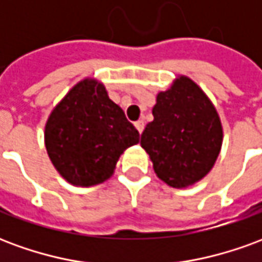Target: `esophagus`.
<instances>
[{
    "label": "esophagus",
    "mask_w": 262,
    "mask_h": 262,
    "mask_svg": "<svg viewBox=\"0 0 262 262\" xmlns=\"http://www.w3.org/2000/svg\"><path fill=\"white\" fill-rule=\"evenodd\" d=\"M135 126H136V129L139 130V133H142L143 129H144V122H143V120H137V122H135Z\"/></svg>",
    "instance_id": "34e87169"
}]
</instances>
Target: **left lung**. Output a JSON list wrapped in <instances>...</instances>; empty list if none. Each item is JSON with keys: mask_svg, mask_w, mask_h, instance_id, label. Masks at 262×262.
Returning a JSON list of instances; mask_svg holds the SVG:
<instances>
[{"mask_svg": "<svg viewBox=\"0 0 262 262\" xmlns=\"http://www.w3.org/2000/svg\"><path fill=\"white\" fill-rule=\"evenodd\" d=\"M153 116L140 144L157 177L174 188L202 180L219 156L223 137L219 115L205 92L188 77H180L157 95Z\"/></svg>", "mask_w": 262, "mask_h": 262, "instance_id": "8db88e82", "label": "left lung"}]
</instances>
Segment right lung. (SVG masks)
Here are the masks:
<instances>
[{"mask_svg":"<svg viewBox=\"0 0 262 262\" xmlns=\"http://www.w3.org/2000/svg\"><path fill=\"white\" fill-rule=\"evenodd\" d=\"M136 143V127L94 80L78 82L53 109L45 129L46 150L56 170L80 187L108 180L120 154Z\"/></svg>","mask_w":262,"mask_h":262,"instance_id":"1","label":"right lung"}]
</instances>
